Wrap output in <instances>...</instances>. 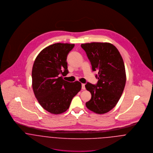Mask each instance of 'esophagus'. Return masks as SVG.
<instances>
[{"label":"esophagus","mask_w":153,"mask_h":153,"mask_svg":"<svg viewBox=\"0 0 153 153\" xmlns=\"http://www.w3.org/2000/svg\"><path fill=\"white\" fill-rule=\"evenodd\" d=\"M82 89L83 90H85V84H82Z\"/></svg>","instance_id":"1"}]
</instances>
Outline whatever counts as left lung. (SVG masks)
Wrapping results in <instances>:
<instances>
[{
    "mask_svg": "<svg viewBox=\"0 0 153 153\" xmlns=\"http://www.w3.org/2000/svg\"><path fill=\"white\" fill-rule=\"evenodd\" d=\"M91 62L93 71H98L96 85L87 82L85 88L91 94L86 102L88 109L98 114L109 112L118 103L126 82L123 58L117 48L107 42L81 44Z\"/></svg>",
    "mask_w": 153,
    "mask_h": 153,
    "instance_id": "8db88e82",
    "label": "left lung"
}]
</instances>
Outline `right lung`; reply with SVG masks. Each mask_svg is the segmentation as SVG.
<instances>
[{
  "mask_svg": "<svg viewBox=\"0 0 153 153\" xmlns=\"http://www.w3.org/2000/svg\"><path fill=\"white\" fill-rule=\"evenodd\" d=\"M74 44L56 43L38 54L32 71V88L39 104L53 114L69 108L71 101L81 89L79 81L69 82L63 76L68 74L66 58Z\"/></svg>",
  "mask_w": 153,
  "mask_h": 153,
  "instance_id": "add662e5",
  "label": "right lung"
}]
</instances>
